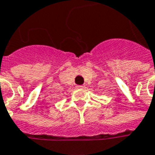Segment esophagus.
Here are the masks:
<instances>
[{"mask_svg": "<svg viewBox=\"0 0 155 155\" xmlns=\"http://www.w3.org/2000/svg\"><path fill=\"white\" fill-rule=\"evenodd\" d=\"M77 87L78 88H83V87H84V85H78Z\"/></svg>", "mask_w": 155, "mask_h": 155, "instance_id": "esophagus-1", "label": "esophagus"}]
</instances>
